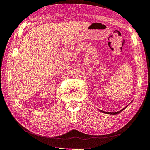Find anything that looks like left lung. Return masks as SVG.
I'll return each instance as SVG.
<instances>
[{
    "instance_id": "obj_1",
    "label": "left lung",
    "mask_w": 150,
    "mask_h": 150,
    "mask_svg": "<svg viewBox=\"0 0 150 150\" xmlns=\"http://www.w3.org/2000/svg\"><path fill=\"white\" fill-rule=\"evenodd\" d=\"M127 107V106H126ZM126 108H125L124 109H122V110H119V111H118V112H104V111H103V110H99L101 112H103V113H105V114H111V115H114V114H119V113H120L121 111H122L124 109H125Z\"/></svg>"
}]
</instances>
